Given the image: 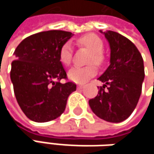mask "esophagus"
I'll return each mask as SVG.
<instances>
[{"instance_id": "34e87169", "label": "esophagus", "mask_w": 154, "mask_h": 154, "mask_svg": "<svg viewBox=\"0 0 154 154\" xmlns=\"http://www.w3.org/2000/svg\"><path fill=\"white\" fill-rule=\"evenodd\" d=\"M83 87H84L83 85H77V88H78V89H82Z\"/></svg>"}]
</instances>
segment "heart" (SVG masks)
Returning <instances> with one entry per match:
<instances>
[{
    "mask_svg": "<svg viewBox=\"0 0 154 154\" xmlns=\"http://www.w3.org/2000/svg\"><path fill=\"white\" fill-rule=\"evenodd\" d=\"M77 44L81 46L85 47L91 51L89 57V63H94L100 65L103 62L104 57L103 54V43L102 39L94 35L88 34L83 35L77 39ZM60 60L64 66H69L72 60V45L70 43H65L60 50ZM97 72L96 68L94 65H89L87 67H74L70 69L68 72V76L70 80L75 83L83 84L85 83L89 78L94 77Z\"/></svg>",
    "mask_w": 154,
    "mask_h": 154,
    "instance_id": "heart-1",
    "label": "heart"
}]
</instances>
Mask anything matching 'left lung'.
<instances>
[{"mask_svg":"<svg viewBox=\"0 0 154 154\" xmlns=\"http://www.w3.org/2000/svg\"><path fill=\"white\" fill-rule=\"evenodd\" d=\"M100 32L109 45L110 64L98 78L104 85L89 100V105L100 119L119 123L127 119L137 105L144 78L143 60L137 48L127 37L114 31Z\"/></svg>","mask_w":154,"mask_h":154,"instance_id":"1","label":"left lung"}]
</instances>
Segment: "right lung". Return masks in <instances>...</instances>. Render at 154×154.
<instances>
[{
  "instance_id": "right-lung-1",
  "label": "right lung",
  "mask_w": 154,
  "mask_h": 154,
  "mask_svg": "<svg viewBox=\"0 0 154 154\" xmlns=\"http://www.w3.org/2000/svg\"><path fill=\"white\" fill-rule=\"evenodd\" d=\"M73 36L71 32L50 30L25 38L16 48L11 79L17 102L25 115L35 122H47L65 110L69 94L76 91L60 60V50Z\"/></svg>"
}]
</instances>
